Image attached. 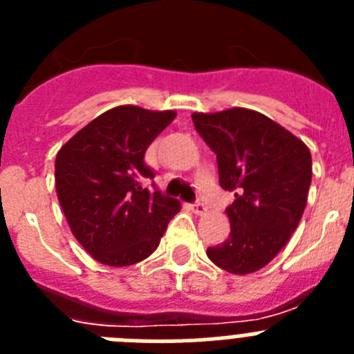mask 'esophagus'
Returning a JSON list of instances; mask_svg holds the SVG:
<instances>
[{
    "instance_id": "obj_1",
    "label": "esophagus",
    "mask_w": 354,
    "mask_h": 354,
    "mask_svg": "<svg viewBox=\"0 0 354 354\" xmlns=\"http://www.w3.org/2000/svg\"><path fill=\"white\" fill-rule=\"evenodd\" d=\"M192 209H193V212L198 216H204L205 212H207V205H205L204 202H195V204L192 205Z\"/></svg>"
}]
</instances>
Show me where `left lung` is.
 Segmentation results:
<instances>
[{
	"instance_id": "left-lung-1",
	"label": "left lung",
	"mask_w": 354,
	"mask_h": 354,
	"mask_svg": "<svg viewBox=\"0 0 354 354\" xmlns=\"http://www.w3.org/2000/svg\"><path fill=\"white\" fill-rule=\"evenodd\" d=\"M192 118L216 154L220 186L236 196L227 209L230 237L207 248V257L228 273H255L277 257L301 220L312 180L310 150L253 109Z\"/></svg>"
}]
</instances>
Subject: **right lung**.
<instances>
[{"label":"right lung","mask_w":354,"mask_h":354,"mask_svg":"<svg viewBox=\"0 0 354 354\" xmlns=\"http://www.w3.org/2000/svg\"><path fill=\"white\" fill-rule=\"evenodd\" d=\"M175 111L117 106L77 131L56 154L55 183L72 234L104 266H131L159 246L180 202L142 187L143 158Z\"/></svg>","instance_id":"add662e5"}]
</instances>
